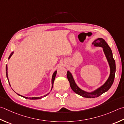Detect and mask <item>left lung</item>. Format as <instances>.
I'll return each instance as SVG.
<instances>
[{
    "mask_svg": "<svg viewBox=\"0 0 124 124\" xmlns=\"http://www.w3.org/2000/svg\"><path fill=\"white\" fill-rule=\"evenodd\" d=\"M94 47H99L103 48L104 54L105 55L106 60L110 67V75L108 79L102 85L99 87L94 90L88 92L83 90L77 85L75 82L72 74L70 71H67V78L70 83V85L71 89L75 93L82 97L88 98H93L98 97L103 93L108 91L112 86L115 79L116 73V62L113 57V54L110 47H109L107 42L103 38H98L92 43Z\"/></svg>",
    "mask_w": 124,
    "mask_h": 124,
    "instance_id": "obj_1",
    "label": "left lung"
}]
</instances>
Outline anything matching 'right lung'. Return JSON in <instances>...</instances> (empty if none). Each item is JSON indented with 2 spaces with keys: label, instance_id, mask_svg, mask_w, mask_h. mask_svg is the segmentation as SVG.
<instances>
[{
  "label": "right lung",
  "instance_id": "1",
  "mask_svg": "<svg viewBox=\"0 0 124 124\" xmlns=\"http://www.w3.org/2000/svg\"><path fill=\"white\" fill-rule=\"evenodd\" d=\"M13 53H14V52L11 53V54H10V55H9V57H8V60H9V59H10L11 57L12 56V55L13 54ZM56 74H57V70H56V71L54 72V73H53V75H52V88H51V90H52V89H53V84H54V80H55V78L56 75ZM6 75L7 78V80H8V83H9V85L11 86L10 83H9V82L8 77V73H7V64H6ZM14 92H15V91H14ZM15 93H16V92H15ZM16 93L17 94H18L19 96H21V97H23L25 98H26V99H39L42 98V97H44L47 96L48 95V94H49L50 93H48L47 94H45V95H44L43 96L38 97H25V96H22V95H21V94H19L17 93Z\"/></svg>",
  "mask_w": 124,
  "mask_h": 124
}]
</instances>
